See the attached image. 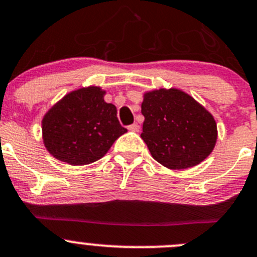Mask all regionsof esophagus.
<instances>
[{
  "mask_svg": "<svg viewBox=\"0 0 257 257\" xmlns=\"http://www.w3.org/2000/svg\"><path fill=\"white\" fill-rule=\"evenodd\" d=\"M128 130L133 131V133H138L139 131V124L138 123H133L128 126Z\"/></svg>",
  "mask_w": 257,
  "mask_h": 257,
  "instance_id": "esophagus-1",
  "label": "esophagus"
}]
</instances>
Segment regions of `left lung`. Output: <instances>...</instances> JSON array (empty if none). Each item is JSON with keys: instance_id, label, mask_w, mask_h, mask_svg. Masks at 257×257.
<instances>
[{"instance_id": "left-lung-1", "label": "left lung", "mask_w": 257, "mask_h": 257, "mask_svg": "<svg viewBox=\"0 0 257 257\" xmlns=\"http://www.w3.org/2000/svg\"><path fill=\"white\" fill-rule=\"evenodd\" d=\"M145 117L141 139L151 156L168 169H188L206 160L218 131L213 114L178 88H159L143 94Z\"/></svg>"}]
</instances>
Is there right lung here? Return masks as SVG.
<instances>
[{
    "label": "right lung",
    "mask_w": 257,
    "mask_h": 257,
    "mask_svg": "<svg viewBox=\"0 0 257 257\" xmlns=\"http://www.w3.org/2000/svg\"><path fill=\"white\" fill-rule=\"evenodd\" d=\"M104 96L99 85L78 88L46 111L41 133L50 155L69 165H87L103 158L127 133L117 119L116 106L104 102Z\"/></svg>",
    "instance_id": "add662e5"
}]
</instances>
